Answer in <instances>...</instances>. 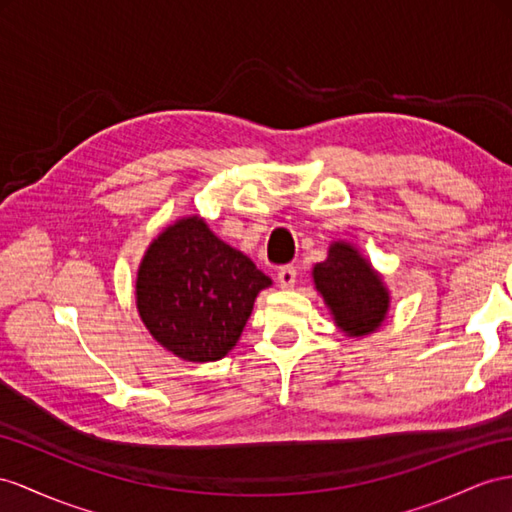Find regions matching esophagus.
Instances as JSON below:
<instances>
[{"label": "esophagus", "instance_id": "34e87169", "mask_svg": "<svg viewBox=\"0 0 512 512\" xmlns=\"http://www.w3.org/2000/svg\"><path fill=\"white\" fill-rule=\"evenodd\" d=\"M277 281L283 287V290H290V287L296 285V268L294 266H283L277 272Z\"/></svg>", "mask_w": 512, "mask_h": 512}]
</instances>
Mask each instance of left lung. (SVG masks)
Returning <instances> with one entry per match:
<instances>
[{"mask_svg":"<svg viewBox=\"0 0 512 512\" xmlns=\"http://www.w3.org/2000/svg\"><path fill=\"white\" fill-rule=\"evenodd\" d=\"M313 285L324 298L335 326L350 339L376 333L387 320L391 294L355 244L333 240L329 255L311 270Z\"/></svg>","mask_w":512,"mask_h":512,"instance_id":"8db88e82","label":"left lung"}]
</instances>
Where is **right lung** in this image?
Here are the masks:
<instances>
[{
	"label": "right lung",
	"mask_w": 512,
	"mask_h": 512,
	"mask_svg": "<svg viewBox=\"0 0 512 512\" xmlns=\"http://www.w3.org/2000/svg\"><path fill=\"white\" fill-rule=\"evenodd\" d=\"M270 285L251 257L192 214L164 227L144 251L136 309L162 348L183 361L209 363L235 348L255 298Z\"/></svg>",
	"instance_id": "right-lung-1"
}]
</instances>
